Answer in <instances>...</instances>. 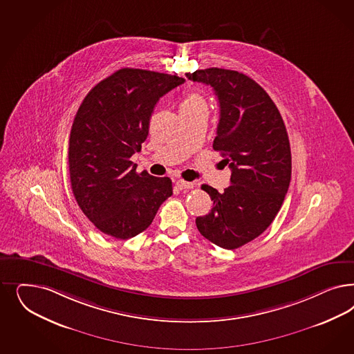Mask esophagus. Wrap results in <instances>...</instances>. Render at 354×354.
<instances>
[{
  "mask_svg": "<svg viewBox=\"0 0 354 354\" xmlns=\"http://www.w3.org/2000/svg\"><path fill=\"white\" fill-rule=\"evenodd\" d=\"M176 186L180 189V190H190L194 187V183H187V181H183V180H178L176 183Z\"/></svg>",
  "mask_w": 354,
  "mask_h": 354,
  "instance_id": "1",
  "label": "esophagus"
}]
</instances>
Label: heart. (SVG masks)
I'll return each instance as SVG.
<instances>
[{"mask_svg": "<svg viewBox=\"0 0 354 354\" xmlns=\"http://www.w3.org/2000/svg\"><path fill=\"white\" fill-rule=\"evenodd\" d=\"M202 108H207V102L205 96L196 91L189 92L180 105V111H194Z\"/></svg>", "mask_w": 354, "mask_h": 354, "instance_id": "heart-1", "label": "heart"}]
</instances>
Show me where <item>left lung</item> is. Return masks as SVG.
Masks as SVG:
<instances>
[{"label":"left lung","mask_w":354,"mask_h":354,"mask_svg":"<svg viewBox=\"0 0 354 354\" xmlns=\"http://www.w3.org/2000/svg\"><path fill=\"white\" fill-rule=\"evenodd\" d=\"M186 77L215 91L220 120L214 149L232 169L223 193L202 185L214 205L195 224L207 240L234 250L261 236L284 202L292 174L286 125L268 93L242 73L211 68Z\"/></svg>","instance_id":"left-lung-1"}]
</instances>
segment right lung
<instances>
[{
  "label": "right lung",
  "mask_w": 354,
  "mask_h": 354,
  "mask_svg": "<svg viewBox=\"0 0 354 354\" xmlns=\"http://www.w3.org/2000/svg\"><path fill=\"white\" fill-rule=\"evenodd\" d=\"M183 82L164 73L120 68L80 104L68 139L70 183L83 214L105 234L136 237L173 193L171 178L137 173L130 158L147 139L160 97Z\"/></svg>",
  "instance_id": "right-lung-1"
}]
</instances>
